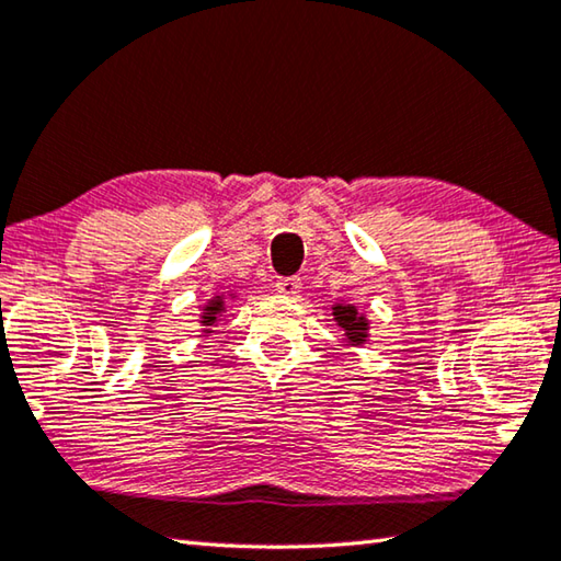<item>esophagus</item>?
<instances>
[{"mask_svg":"<svg viewBox=\"0 0 561 561\" xmlns=\"http://www.w3.org/2000/svg\"><path fill=\"white\" fill-rule=\"evenodd\" d=\"M299 291H301V279L299 277L277 279V294H282V297H297Z\"/></svg>","mask_w":561,"mask_h":561,"instance_id":"esophagus-1","label":"esophagus"}]
</instances>
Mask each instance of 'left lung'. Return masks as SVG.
Instances as JSON below:
<instances>
[{
  "label": "left lung",
  "instance_id": "left-lung-1",
  "mask_svg": "<svg viewBox=\"0 0 561 561\" xmlns=\"http://www.w3.org/2000/svg\"><path fill=\"white\" fill-rule=\"evenodd\" d=\"M331 317H334L336 327L344 334L346 346H364L368 344V336H371V321L360 311L356 304L351 301H334L331 304Z\"/></svg>",
  "mask_w": 561,
  "mask_h": 561
}]
</instances>
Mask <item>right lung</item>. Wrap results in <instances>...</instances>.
Returning <instances> with one entry per match:
<instances>
[{"mask_svg":"<svg viewBox=\"0 0 561 561\" xmlns=\"http://www.w3.org/2000/svg\"><path fill=\"white\" fill-rule=\"evenodd\" d=\"M230 299H237L234 291H230V294H215V297H210V299L203 304L201 317H197L201 321H197V324L203 327V334L205 336H210L213 331H215V327L220 324V319L225 317V311H227V301H230Z\"/></svg>","mask_w":561,"mask_h":561,"instance_id":"add662e5","label":"right lung"}]
</instances>
